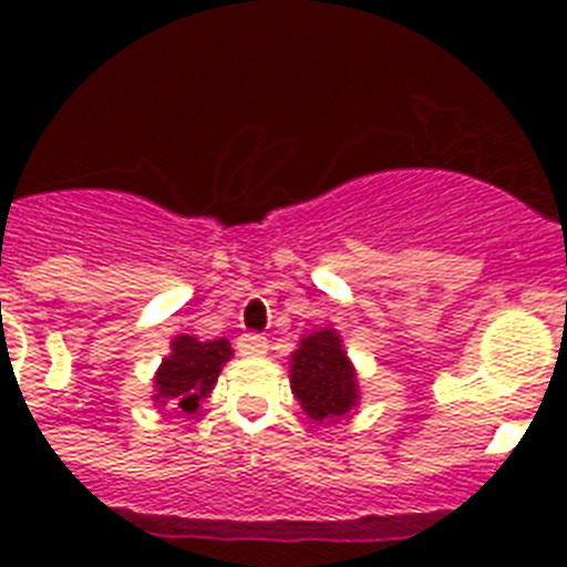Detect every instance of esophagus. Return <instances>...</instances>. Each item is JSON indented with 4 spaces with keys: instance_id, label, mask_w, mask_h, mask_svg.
Masks as SVG:
<instances>
[{
    "instance_id": "34e87169",
    "label": "esophagus",
    "mask_w": 567,
    "mask_h": 567,
    "mask_svg": "<svg viewBox=\"0 0 567 567\" xmlns=\"http://www.w3.org/2000/svg\"><path fill=\"white\" fill-rule=\"evenodd\" d=\"M269 349V340L264 338V334H240L238 338V352L244 354V358H258V354H267Z\"/></svg>"
}]
</instances>
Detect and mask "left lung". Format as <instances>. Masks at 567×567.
I'll list each match as a JSON object with an SVG mask.
<instances>
[{
  "mask_svg": "<svg viewBox=\"0 0 567 567\" xmlns=\"http://www.w3.org/2000/svg\"><path fill=\"white\" fill-rule=\"evenodd\" d=\"M292 392L312 420H334L358 403V380L334 329L300 340L292 354Z\"/></svg>",
  "mask_w": 567,
  "mask_h": 567,
  "instance_id": "1",
  "label": "left lung"
}]
</instances>
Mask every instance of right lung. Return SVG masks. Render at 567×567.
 I'll list each match as a JSON object with an SVG mask.
<instances>
[{"label":"right lung","instance_id":"right-lung-1","mask_svg":"<svg viewBox=\"0 0 567 567\" xmlns=\"http://www.w3.org/2000/svg\"><path fill=\"white\" fill-rule=\"evenodd\" d=\"M233 358L229 340H209L202 343L198 338H182L173 340V354L164 358L162 369L155 374V400H173V405L184 409V412H195L198 403L209 394L215 385L221 365Z\"/></svg>","mask_w":567,"mask_h":567}]
</instances>
